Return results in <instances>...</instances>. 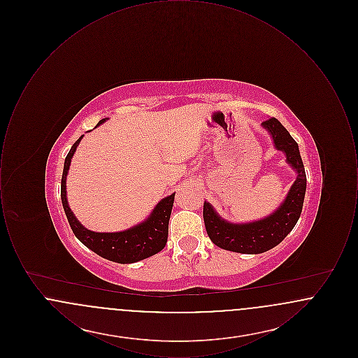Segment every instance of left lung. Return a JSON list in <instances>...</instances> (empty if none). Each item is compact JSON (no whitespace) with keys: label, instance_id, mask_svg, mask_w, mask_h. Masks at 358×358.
I'll return each instance as SVG.
<instances>
[{"label":"left lung","instance_id":"8db88e82","mask_svg":"<svg viewBox=\"0 0 358 358\" xmlns=\"http://www.w3.org/2000/svg\"><path fill=\"white\" fill-rule=\"evenodd\" d=\"M262 127L273 138V148L285 153L286 162L296 173V178L282 204L268 216L255 222H228L210 203L204 201L203 215L208 236L222 250L238 254H263L276 247L298 222L306 193V173L298 143L276 118L264 120Z\"/></svg>","mask_w":358,"mask_h":358}]
</instances>
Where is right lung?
Here are the masks:
<instances>
[{"label": "right lung", "mask_w": 358, "mask_h": 358, "mask_svg": "<svg viewBox=\"0 0 358 358\" xmlns=\"http://www.w3.org/2000/svg\"><path fill=\"white\" fill-rule=\"evenodd\" d=\"M108 118L99 120L96 124L101 126ZM85 136V134H83ZM83 136H80L71 148L66 161L62 177V203L69 219V225L75 236L79 238L87 248L94 251L95 254L102 256L107 260L129 264L143 260L146 257L158 254L162 251L168 241V229H169V219H171V208L174 203V194L162 199L155 205L152 213L143 220L138 222L124 231L120 232H95L87 229L82 222L76 219L73 212L69 208L67 200V174H69L71 159L76 152Z\"/></svg>", "instance_id": "obj_1"}]
</instances>
